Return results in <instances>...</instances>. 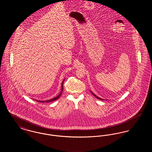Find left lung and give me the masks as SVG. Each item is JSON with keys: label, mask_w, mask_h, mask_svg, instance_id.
Wrapping results in <instances>:
<instances>
[{"label": "left lung", "mask_w": 152, "mask_h": 152, "mask_svg": "<svg viewBox=\"0 0 152 152\" xmlns=\"http://www.w3.org/2000/svg\"><path fill=\"white\" fill-rule=\"evenodd\" d=\"M91 93H92V94H93V95H94V96H95V97H96V98H97V99H100V100H102V99H101V98H100V97H97V96H96V95H95V94H93V93H92V92H91Z\"/></svg>", "instance_id": "8db88e82"}]
</instances>
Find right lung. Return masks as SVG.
Masks as SVG:
<instances>
[{"mask_svg": "<svg viewBox=\"0 0 152 152\" xmlns=\"http://www.w3.org/2000/svg\"><path fill=\"white\" fill-rule=\"evenodd\" d=\"M64 80H63V83H62V84H61V92H60V94L58 95L57 97H55V98H53V99H52L51 100H46V101H38L39 102H51V101H55V100H57L58 99L59 97H60V95L61 94H62V92H63V83H64Z\"/></svg>", "mask_w": 152, "mask_h": 152, "instance_id": "right-lung-1", "label": "right lung"}]
</instances>
